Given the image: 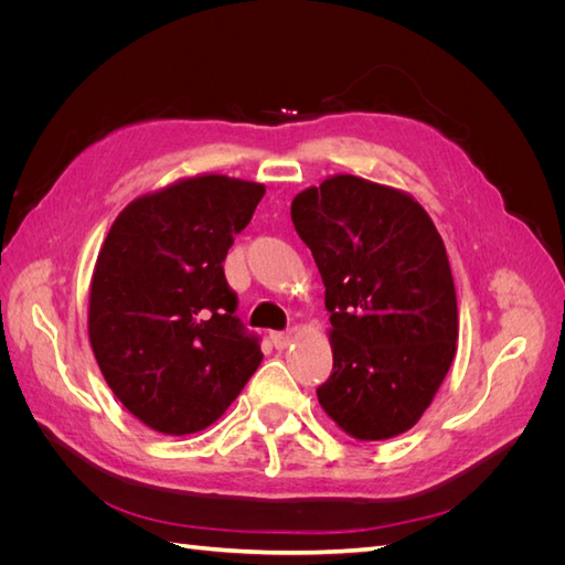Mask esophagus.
I'll return each instance as SVG.
<instances>
[{"instance_id":"obj_1","label":"esophagus","mask_w":565,"mask_h":565,"mask_svg":"<svg viewBox=\"0 0 565 565\" xmlns=\"http://www.w3.org/2000/svg\"><path fill=\"white\" fill-rule=\"evenodd\" d=\"M270 344L278 351L287 349L289 344H292V332H270Z\"/></svg>"}]
</instances>
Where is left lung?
Listing matches in <instances>:
<instances>
[{
    "label": "left lung",
    "instance_id": "1",
    "mask_svg": "<svg viewBox=\"0 0 565 565\" xmlns=\"http://www.w3.org/2000/svg\"><path fill=\"white\" fill-rule=\"evenodd\" d=\"M330 311L332 374L318 401L341 431L386 440L419 422L457 351V297L443 237L398 188L328 177L292 200Z\"/></svg>",
    "mask_w": 565,
    "mask_h": 565
}]
</instances>
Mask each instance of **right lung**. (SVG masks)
I'll list each match as a JSON object with an SVG mask.
<instances>
[{
    "label": "right lung",
    "mask_w": 565,
    "mask_h": 565,
    "mask_svg": "<svg viewBox=\"0 0 565 565\" xmlns=\"http://www.w3.org/2000/svg\"><path fill=\"white\" fill-rule=\"evenodd\" d=\"M264 183L200 174L129 202L92 276L89 341L117 401L148 429H207L262 365L233 313L224 259Z\"/></svg>",
    "instance_id": "obj_1"
}]
</instances>
